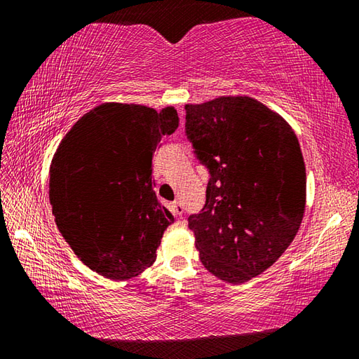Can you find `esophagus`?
<instances>
[{
  "mask_svg": "<svg viewBox=\"0 0 359 359\" xmlns=\"http://www.w3.org/2000/svg\"><path fill=\"white\" fill-rule=\"evenodd\" d=\"M172 212L175 217H180L182 214H184V204H182L180 201L172 203Z\"/></svg>",
  "mask_w": 359,
  "mask_h": 359,
  "instance_id": "34e87169",
  "label": "esophagus"
}]
</instances>
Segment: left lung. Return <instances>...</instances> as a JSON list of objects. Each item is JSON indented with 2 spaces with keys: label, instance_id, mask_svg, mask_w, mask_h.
Listing matches in <instances>:
<instances>
[{
  "label": "left lung",
  "instance_id": "obj_1",
  "mask_svg": "<svg viewBox=\"0 0 359 359\" xmlns=\"http://www.w3.org/2000/svg\"><path fill=\"white\" fill-rule=\"evenodd\" d=\"M185 130L210 179L188 217L210 274L244 283L293 242L306 210V165L288 121L250 96L187 104Z\"/></svg>",
  "mask_w": 359,
  "mask_h": 359
}]
</instances>
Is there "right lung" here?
<instances>
[{"mask_svg": "<svg viewBox=\"0 0 359 359\" xmlns=\"http://www.w3.org/2000/svg\"><path fill=\"white\" fill-rule=\"evenodd\" d=\"M172 106L102 102L79 118L50 163L48 198L65 241L90 269L128 280L156 259L174 222L158 203L151 156L177 130Z\"/></svg>", "mask_w": 359, "mask_h": 359, "instance_id": "1", "label": "right lung"}]
</instances>
